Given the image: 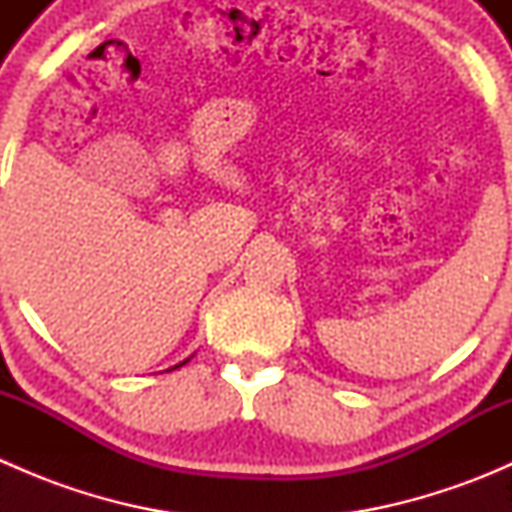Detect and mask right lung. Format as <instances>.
<instances>
[{
    "label": "right lung",
    "mask_w": 512,
    "mask_h": 512,
    "mask_svg": "<svg viewBox=\"0 0 512 512\" xmlns=\"http://www.w3.org/2000/svg\"><path fill=\"white\" fill-rule=\"evenodd\" d=\"M185 361H188V359H185ZM185 361H183V364H185ZM183 364H175V366H173V369H178V366H183Z\"/></svg>",
    "instance_id": "add662e5"
}]
</instances>
